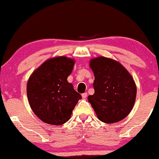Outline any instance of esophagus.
<instances>
[{"instance_id": "esophagus-1", "label": "esophagus", "mask_w": 159, "mask_h": 159, "mask_svg": "<svg viewBox=\"0 0 159 159\" xmlns=\"http://www.w3.org/2000/svg\"><path fill=\"white\" fill-rule=\"evenodd\" d=\"M82 97H83V98H86L87 97V93H85L82 94Z\"/></svg>"}]
</instances>
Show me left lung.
Returning a JSON list of instances; mask_svg holds the SVG:
<instances>
[{"instance_id": "left-lung-1", "label": "left lung", "mask_w": 159, "mask_h": 159, "mask_svg": "<svg viewBox=\"0 0 159 159\" xmlns=\"http://www.w3.org/2000/svg\"><path fill=\"white\" fill-rule=\"evenodd\" d=\"M95 80V93L88 100L101 121L118 122L129 114L136 96L134 78L125 67L108 57H95L89 61Z\"/></svg>"}]
</instances>
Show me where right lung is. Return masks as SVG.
Wrapping results in <instances>:
<instances>
[{
  "instance_id": "1",
  "label": "right lung",
  "mask_w": 159,
  "mask_h": 159,
  "mask_svg": "<svg viewBox=\"0 0 159 159\" xmlns=\"http://www.w3.org/2000/svg\"><path fill=\"white\" fill-rule=\"evenodd\" d=\"M75 61L59 56L45 61L33 71L27 82L29 103L35 115L46 124L61 125L70 118L80 93L67 77Z\"/></svg>"
}]
</instances>
